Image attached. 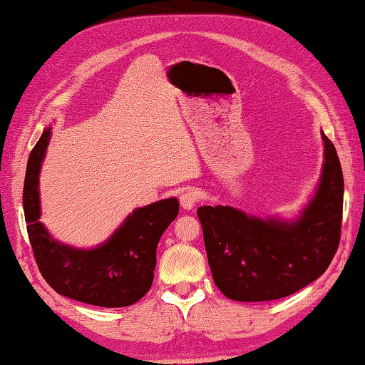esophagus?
Wrapping results in <instances>:
<instances>
[{
	"mask_svg": "<svg viewBox=\"0 0 365 365\" xmlns=\"http://www.w3.org/2000/svg\"><path fill=\"white\" fill-rule=\"evenodd\" d=\"M197 200H199L197 192H194V190H190V189L182 190V192L179 194V202H181V207L184 210L192 209V207L197 204Z\"/></svg>",
	"mask_w": 365,
	"mask_h": 365,
	"instance_id": "34e87169",
	"label": "esophagus"
}]
</instances>
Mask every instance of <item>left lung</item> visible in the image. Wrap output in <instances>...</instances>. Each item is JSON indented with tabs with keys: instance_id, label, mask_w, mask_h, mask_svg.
Listing matches in <instances>:
<instances>
[{
	"instance_id": "8db88e82",
	"label": "left lung",
	"mask_w": 365,
	"mask_h": 365,
	"mask_svg": "<svg viewBox=\"0 0 365 365\" xmlns=\"http://www.w3.org/2000/svg\"><path fill=\"white\" fill-rule=\"evenodd\" d=\"M322 137V179L295 222L262 220L228 205L197 209L212 277L228 299H282L312 284L331 264L341 238L344 179L334 145L324 133Z\"/></svg>"
}]
</instances>
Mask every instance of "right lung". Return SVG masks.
<instances>
[{
    "label": "right lung",
    "instance_id": "obj_1",
    "mask_svg": "<svg viewBox=\"0 0 365 365\" xmlns=\"http://www.w3.org/2000/svg\"><path fill=\"white\" fill-rule=\"evenodd\" d=\"M50 140L43 130L27 161L22 205L27 235L42 277L55 292L83 304L128 307L148 292L156 266V246L179 212L176 197L132 212L114 235L94 250H78L50 237L41 218L38 173Z\"/></svg>",
    "mask_w": 365,
    "mask_h": 365
}]
</instances>
